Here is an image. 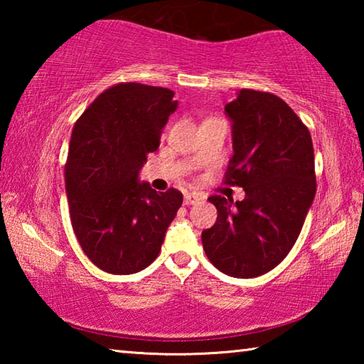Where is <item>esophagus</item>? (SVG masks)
Instances as JSON below:
<instances>
[{
	"mask_svg": "<svg viewBox=\"0 0 364 364\" xmlns=\"http://www.w3.org/2000/svg\"><path fill=\"white\" fill-rule=\"evenodd\" d=\"M197 200H199V196L191 194V193L184 194V204H186V205H193V204H196Z\"/></svg>",
	"mask_w": 364,
	"mask_h": 364,
	"instance_id": "34e87169",
	"label": "esophagus"
}]
</instances>
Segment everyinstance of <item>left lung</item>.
I'll return each mask as SVG.
<instances>
[{
    "label": "left lung",
    "mask_w": 364,
    "mask_h": 364,
    "mask_svg": "<svg viewBox=\"0 0 364 364\" xmlns=\"http://www.w3.org/2000/svg\"><path fill=\"white\" fill-rule=\"evenodd\" d=\"M225 110L234 149L225 184L245 197H208L218 217L202 245L221 273L249 279L278 267L297 241L316 194L315 152L305 123L273 93L241 90Z\"/></svg>",
    "instance_id": "left-lung-1"
}]
</instances>
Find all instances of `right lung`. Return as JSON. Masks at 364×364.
<instances>
[{
    "label": "right lung",
    "mask_w": 364,
    "mask_h": 364,
    "mask_svg": "<svg viewBox=\"0 0 364 364\" xmlns=\"http://www.w3.org/2000/svg\"><path fill=\"white\" fill-rule=\"evenodd\" d=\"M168 88L117 83L75 122L64 168L73 232L86 257L112 274H133L156 260L183 204L175 188L139 183L178 102Z\"/></svg>",
    "instance_id": "obj_1"
}]
</instances>
